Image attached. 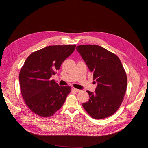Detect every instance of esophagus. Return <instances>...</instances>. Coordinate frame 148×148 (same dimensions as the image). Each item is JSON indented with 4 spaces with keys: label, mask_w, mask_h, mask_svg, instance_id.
Wrapping results in <instances>:
<instances>
[{
    "label": "esophagus",
    "mask_w": 148,
    "mask_h": 148,
    "mask_svg": "<svg viewBox=\"0 0 148 148\" xmlns=\"http://www.w3.org/2000/svg\"><path fill=\"white\" fill-rule=\"evenodd\" d=\"M72 90H73V91H75V92H79L81 91V90H79V89H76V88H72Z\"/></svg>",
    "instance_id": "obj_1"
}]
</instances>
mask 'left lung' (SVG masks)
I'll return each mask as SVG.
<instances>
[{
    "label": "left lung",
    "instance_id": "1",
    "mask_svg": "<svg viewBox=\"0 0 148 148\" xmlns=\"http://www.w3.org/2000/svg\"><path fill=\"white\" fill-rule=\"evenodd\" d=\"M77 51L97 83L95 92L87 91L89 99L82 104L83 108L94 119L110 117L119 109L127 90V78L122 62L99 46H78Z\"/></svg>",
    "mask_w": 148,
    "mask_h": 148
}]
</instances>
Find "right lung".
<instances>
[{
	"label": "right lung",
	"instance_id": "right-lung-1",
	"mask_svg": "<svg viewBox=\"0 0 148 148\" xmlns=\"http://www.w3.org/2000/svg\"><path fill=\"white\" fill-rule=\"evenodd\" d=\"M75 47V44L47 46L25 60L19 74L20 89L26 106L34 114L51 117L64 104L71 88L59 86L51 77Z\"/></svg>",
	"mask_w": 148,
	"mask_h": 148
}]
</instances>
